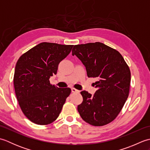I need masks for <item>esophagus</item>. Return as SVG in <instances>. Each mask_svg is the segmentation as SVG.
Here are the masks:
<instances>
[{
  "label": "esophagus",
  "mask_w": 150,
  "mask_h": 150,
  "mask_svg": "<svg viewBox=\"0 0 150 150\" xmlns=\"http://www.w3.org/2000/svg\"><path fill=\"white\" fill-rule=\"evenodd\" d=\"M71 92H72V93H79V91L78 90H77V89H75L74 88H71Z\"/></svg>",
  "instance_id": "obj_1"
}]
</instances>
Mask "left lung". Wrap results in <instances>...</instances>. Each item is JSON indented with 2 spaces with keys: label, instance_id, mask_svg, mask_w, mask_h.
Returning a JSON list of instances; mask_svg holds the SVG:
<instances>
[{
  "label": "left lung",
  "instance_id": "8db88e82",
  "mask_svg": "<svg viewBox=\"0 0 150 150\" xmlns=\"http://www.w3.org/2000/svg\"><path fill=\"white\" fill-rule=\"evenodd\" d=\"M72 55L86 67L88 77L98 79L93 95L82 91L77 110L85 122L102 126L115 119L129 95L131 73L121 54L99 42L75 45Z\"/></svg>",
  "mask_w": 150,
  "mask_h": 150
}]
</instances>
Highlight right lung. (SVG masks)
<instances>
[{
	"instance_id": "right-lung-1",
	"label": "right lung",
	"mask_w": 150,
	"mask_h": 150,
	"mask_svg": "<svg viewBox=\"0 0 150 150\" xmlns=\"http://www.w3.org/2000/svg\"><path fill=\"white\" fill-rule=\"evenodd\" d=\"M73 46L42 42L18 59L13 78L15 91L21 110L32 122L46 125L59 117L71 89L52 85L50 78L57 74L59 63Z\"/></svg>"
}]
</instances>
